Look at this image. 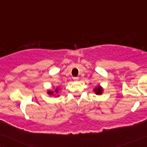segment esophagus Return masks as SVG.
<instances>
[{"label":"esophagus","instance_id":"esophagus-1","mask_svg":"<svg viewBox=\"0 0 147 147\" xmlns=\"http://www.w3.org/2000/svg\"><path fill=\"white\" fill-rule=\"evenodd\" d=\"M73 79H74V80H75V81H77V80H78V79H79V77H73Z\"/></svg>","mask_w":147,"mask_h":147}]
</instances>
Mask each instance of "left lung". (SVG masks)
<instances>
[{"label":"left lung","mask_w":147,"mask_h":147,"mask_svg":"<svg viewBox=\"0 0 147 147\" xmlns=\"http://www.w3.org/2000/svg\"><path fill=\"white\" fill-rule=\"evenodd\" d=\"M94 91L96 92V94H97V95H100V94H102V88L101 87H97V88H95V89H94Z\"/></svg>","instance_id":"1"}]
</instances>
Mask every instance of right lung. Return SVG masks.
I'll use <instances>...</instances> for the list:
<instances>
[{"instance_id":"right-lung-1","label":"right lung","mask_w":147,"mask_h":147,"mask_svg":"<svg viewBox=\"0 0 147 147\" xmlns=\"http://www.w3.org/2000/svg\"><path fill=\"white\" fill-rule=\"evenodd\" d=\"M55 92H58V90L56 89V90H55ZM48 94H49V95H53V92H52V91H48Z\"/></svg>"}]
</instances>
